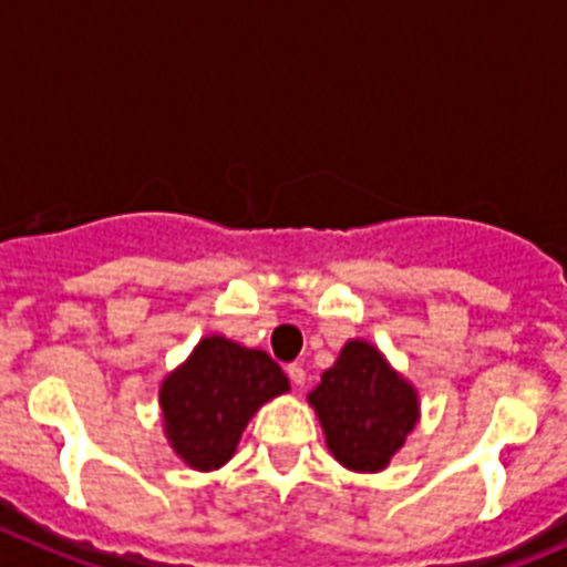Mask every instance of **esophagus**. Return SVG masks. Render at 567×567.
Here are the masks:
<instances>
[{
    "instance_id": "34e87169",
    "label": "esophagus",
    "mask_w": 567,
    "mask_h": 567,
    "mask_svg": "<svg viewBox=\"0 0 567 567\" xmlns=\"http://www.w3.org/2000/svg\"><path fill=\"white\" fill-rule=\"evenodd\" d=\"M285 372H288L290 383H293L296 389H301V385H305V380H308V374H305V369H301L299 363H290V367L285 369Z\"/></svg>"
}]
</instances>
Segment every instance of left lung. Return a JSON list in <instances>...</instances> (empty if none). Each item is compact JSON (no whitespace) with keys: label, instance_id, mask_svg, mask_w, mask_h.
I'll return each instance as SVG.
<instances>
[{"label":"left lung","instance_id":"obj_1","mask_svg":"<svg viewBox=\"0 0 567 567\" xmlns=\"http://www.w3.org/2000/svg\"><path fill=\"white\" fill-rule=\"evenodd\" d=\"M332 458L352 473H380L420 422V394L389 358L349 338L308 394Z\"/></svg>","mask_w":567,"mask_h":567}]
</instances>
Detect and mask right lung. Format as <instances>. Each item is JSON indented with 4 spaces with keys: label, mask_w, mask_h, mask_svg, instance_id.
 Here are the masks:
<instances>
[{
    "label": "right lung",
    "mask_w": 567,
    "mask_h": 567,
    "mask_svg": "<svg viewBox=\"0 0 567 567\" xmlns=\"http://www.w3.org/2000/svg\"><path fill=\"white\" fill-rule=\"evenodd\" d=\"M288 389V378L268 352L206 336L162 380L164 436L187 467L220 470L235 456L251 416Z\"/></svg>",
    "instance_id": "1"
}]
</instances>
